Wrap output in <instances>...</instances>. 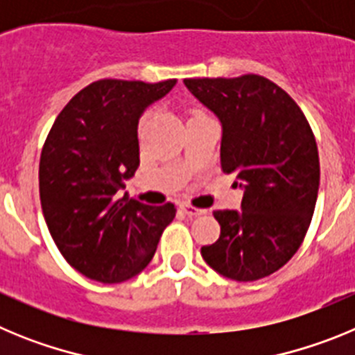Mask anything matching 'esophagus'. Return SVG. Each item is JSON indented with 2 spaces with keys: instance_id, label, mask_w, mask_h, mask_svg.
<instances>
[{
  "instance_id": "1",
  "label": "esophagus",
  "mask_w": 355,
  "mask_h": 355,
  "mask_svg": "<svg viewBox=\"0 0 355 355\" xmlns=\"http://www.w3.org/2000/svg\"><path fill=\"white\" fill-rule=\"evenodd\" d=\"M181 209H183V211L187 213L188 216H199V215H205V213H206V209L196 208V206L187 205V202H183V205H181Z\"/></svg>"
}]
</instances>
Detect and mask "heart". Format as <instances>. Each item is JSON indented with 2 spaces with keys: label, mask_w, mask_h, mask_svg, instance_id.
<instances>
[{
  "label": "heart",
  "mask_w": 355,
  "mask_h": 355,
  "mask_svg": "<svg viewBox=\"0 0 355 355\" xmlns=\"http://www.w3.org/2000/svg\"><path fill=\"white\" fill-rule=\"evenodd\" d=\"M147 117H149V114H146V115H144V117H142V119H140V128H142V126H144V122H146V121H147Z\"/></svg>",
  "instance_id": "b5f03b06"
}]
</instances>
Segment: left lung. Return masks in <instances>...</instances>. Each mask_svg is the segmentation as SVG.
I'll return each instance as SVG.
<instances>
[{"label":"left lung","mask_w":355,"mask_h":355,"mask_svg":"<svg viewBox=\"0 0 355 355\" xmlns=\"http://www.w3.org/2000/svg\"><path fill=\"white\" fill-rule=\"evenodd\" d=\"M188 90L222 122L220 167L245 190L241 211H213L220 236L200 254L240 283L286 265L304 241L320 184L315 135L299 105L258 74L190 78Z\"/></svg>","instance_id":"obj_1"}]
</instances>
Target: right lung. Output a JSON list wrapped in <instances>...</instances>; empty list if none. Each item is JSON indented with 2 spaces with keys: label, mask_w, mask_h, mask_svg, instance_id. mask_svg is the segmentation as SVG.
Returning a JSON list of instances; mask_svg holds the SVG:
<instances>
[{
  "label": "right lung",
  "mask_w": 355,
  "mask_h": 355,
  "mask_svg": "<svg viewBox=\"0 0 355 355\" xmlns=\"http://www.w3.org/2000/svg\"><path fill=\"white\" fill-rule=\"evenodd\" d=\"M175 85L99 80L64 106L44 142L39 192L44 218L65 261L99 283H122L149 265L175 206L121 197L140 165L144 110Z\"/></svg>",
  "instance_id": "right-lung-1"
}]
</instances>
